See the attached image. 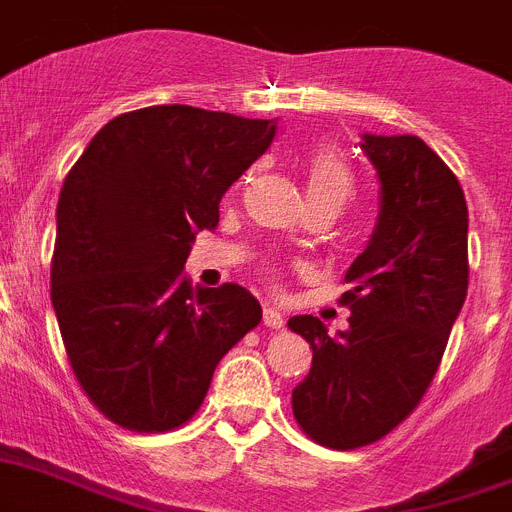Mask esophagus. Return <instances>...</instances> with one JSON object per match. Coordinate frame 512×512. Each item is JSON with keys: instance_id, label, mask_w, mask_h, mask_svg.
Returning a JSON list of instances; mask_svg holds the SVG:
<instances>
[{"instance_id": "1", "label": "esophagus", "mask_w": 512, "mask_h": 512, "mask_svg": "<svg viewBox=\"0 0 512 512\" xmlns=\"http://www.w3.org/2000/svg\"><path fill=\"white\" fill-rule=\"evenodd\" d=\"M264 326L266 329H282L285 326V318H282V313H279L277 308H272V305H264Z\"/></svg>"}]
</instances>
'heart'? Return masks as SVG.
Listing matches in <instances>:
<instances>
[{"label":"heart","instance_id":"b5f03b06","mask_svg":"<svg viewBox=\"0 0 512 512\" xmlns=\"http://www.w3.org/2000/svg\"><path fill=\"white\" fill-rule=\"evenodd\" d=\"M305 183H308V196H331L339 204H344L355 194V178L342 157L334 150H316L308 160L305 170Z\"/></svg>","mask_w":512,"mask_h":512}]
</instances>
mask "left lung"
Wrapping results in <instances>:
<instances>
[{
    "mask_svg": "<svg viewBox=\"0 0 512 512\" xmlns=\"http://www.w3.org/2000/svg\"><path fill=\"white\" fill-rule=\"evenodd\" d=\"M360 147L381 181V212L344 274L349 329L331 336L313 316L287 321L313 347L292 412L336 451L386 438L414 412L469 287V209L453 170L412 134H362Z\"/></svg>",
    "mask_w": 512,
    "mask_h": 512,
    "instance_id": "left-lung-1",
    "label": "left lung"
}]
</instances>
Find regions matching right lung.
Here are the masks:
<instances>
[{
    "label": "right lung",
    "instance_id": "obj_1",
    "mask_svg": "<svg viewBox=\"0 0 512 512\" xmlns=\"http://www.w3.org/2000/svg\"><path fill=\"white\" fill-rule=\"evenodd\" d=\"M274 134V119L139 108L108 121L64 178L51 303L82 391L116 425L189 422L217 362L259 326L246 287L194 290L183 264Z\"/></svg>",
    "mask_w": 512,
    "mask_h": 512
}]
</instances>
